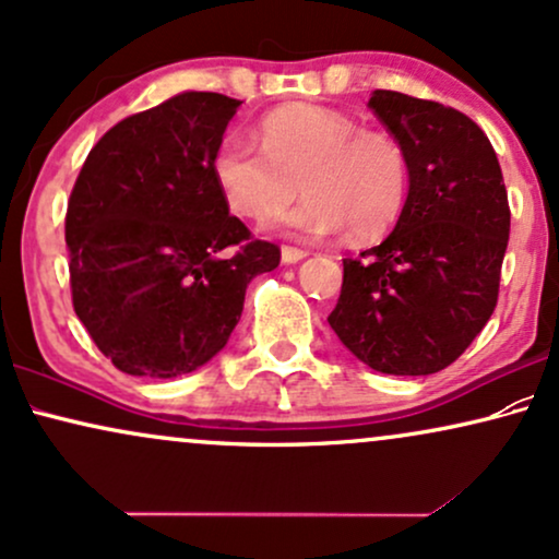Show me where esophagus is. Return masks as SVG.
<instances>
[{"mask_svg":"<svg viewBox=\"0 0 559 559\" xmlns=\"http://www.w3.org/2000/svg\"><path fill=\"white\" fill-rule=\"evenodd\" d=\"M304 258H307V252L299 250V247H281V263L284 265H294Z\"/></svg>","mask_w":559,"mask_h":559,"instance_id":"34e87169","label":"esophagus"}]
</instances>
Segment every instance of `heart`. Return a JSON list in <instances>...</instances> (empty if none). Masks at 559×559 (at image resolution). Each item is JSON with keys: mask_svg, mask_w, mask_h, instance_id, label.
Masks as SVG:
<instances>
[{"mask_svg": "<svg viewBox=\"0 0 559 559\" xmlns=\"http://www.w3.org/2000/svg\"><path fill=\"white\" fill-rule=\"evenodd\" d=\"M211 175L237 216L265 222L299 193L294 211L267 229L322 239L348 227L373 239L397 222L407 201V154L390 131L358 129L356 118L328 108L275 110L260 123V150L242 139L218 144Z\"/></svg>", "mask_w": 559, "mask_h": 559, "instance_id": "heart-1", "label": "heart"}]
</instances>
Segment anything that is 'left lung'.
Here are the masks:
<instances>
[{
    "instance_id": "1",
    "label": "left lung",
    "mask_w": 559,
    "mask_h": 559,
    "mask_svg": "<svg viewBox=\"0 0 559 559\" xmlns=\"http://www.w3.org/2000/svg\"><path fill=\"white\" fill-rule=\"evenodd\" d=\"M369 108L407 154V201L384 242L343 260L328 322L373 371L426 377L490 320L511 209L496 150L464 112L392 90Z\"/></svg>"
}]
</instances>
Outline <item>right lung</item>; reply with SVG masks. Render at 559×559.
Instances as JSON below:
<instances>
[{
	"instance_id": "obj_1",
	"label": "right lung",
	"mask_w": 559,
	"mask_h": 559,
	"mask_svg": "<svg viewBox=\"0 0 559 559\" xmlns=\"http://www.w3.org/2000/svg\"><path fill=\"white\" fill-rule=\"evenodd\" d=\"M180 92L92 146L67 209L72 301L116 369L173 379L201 369L242 317L247 284L281 263L218 193L211 159L239 108Z\"/></svg>"
}]
</instances>
